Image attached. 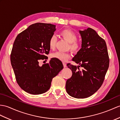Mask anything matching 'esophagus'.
Returning <instances> with one entry per match:
<instances>
[{
	"label": "esophagus",
	"mask_w": 120,
	"mask_h": 120,
	"mask_svg": "<svg viewBox=\"0 0 120 120\" xmlns=\"http://www.w3.org/2000/svg\"><path fill=\"white\" fill-rule=\"evenodd\" d=\"M63 65L64 68H66V63L63 62Z\"/></svg>",
	"instance_id": "1"
}]
</instances>
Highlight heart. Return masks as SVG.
<instances>
[{
    "instance_id": "b5f03b06",
    "label": "heart",
    "mask_w": 120,
    "mask_h": 120,
    "mask_svg": "<svg viewBox=\"0 0 120 120\" xmlns=\"http://www.w3.org/2000/svg\"><path fill=\"white\" fill-rule=\"evenodd\" d=\"M60 34L64 39L69 43V48H70L71 51L75 52L79 51L80 49V44L78 41L76 40L77 36L73 31L68 29H65L62 30ZM57 42V38L56 36L54 35L51 36L49 41V48L51 49H54L56 45ZM52 57L60 61H65L71 57V54L68 52H57L52 55Z\"/></svg>"
}]
</instances>
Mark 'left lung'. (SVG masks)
Here are the masks:
<instances>
[{
  "instance_id": "8db88e82",
  "label": "left lung",
  "mask_w": 120,
  "mask_h": 120,
  "mask_svg": "<svg viewBox=\"0 0 120 120\" xmlns=\"http://www.w3.org/2000/svg\"><path fill=\"white\" fill-rule=\"evenodd\" d=\"M82 45L72 60L80 65L68 63L72 71L67 80L66 90L69 96L78 99L93 95L102 85L109 67V59L106 44L103 39L91 28L79 30ZM83 69L80 70L79 67Z\"/></svg>"
}]
</instances>
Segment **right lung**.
Here are the masks:
<instances>
[{"label": "right lung", "instance_id": "add662e5", "mask_svg": "<svg viewBox=\"0 0 120 120\" xmlns=\"http://www.w3.org/2000/svg\"><path fill=\"white\" fill-rule=\"evenodd\" d=\"M56 26L36 23L30 25L17 36L11 54V63L16 81L21 89L30 94L45 93L52 79L63 68L61 61L51 59L40 66L39 61L46 59L49 53V41Z\"/></svg>", "mask_w": 120, "mask_h": 120}]
</instances>
